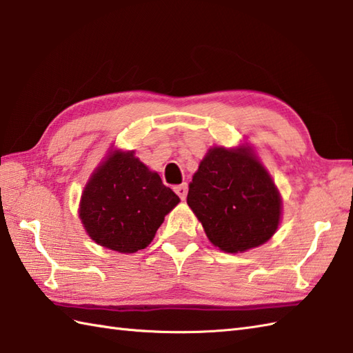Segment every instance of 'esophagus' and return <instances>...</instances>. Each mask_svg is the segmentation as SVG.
<instances>
[{
  "mask_svg": "<svg viewBox=\"0 0 353 353\" xmlns=\"http://www.w3.org/2000/svg\"><path fill=\"white\" fill-rule=\"evenodd\" d=\"M174 191H176V194H177L179 197H181L182 200H185L186 199V194H188V185H186V183L179 185V186H176Z\"/></svg>",
  "mask_w": 353,
  "mask_h": 353,
  "instance_id": "obj_1",
  "label": "esophagus"
}]
</instances>
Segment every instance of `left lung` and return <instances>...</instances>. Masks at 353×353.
<instances>
[{
  "mask_svg": "<svg viewBox=\"0 0 353 353\" xmlns=\"http://www.w3.org/2000/svg\"><path fill=\"white\" fill-rule=\"evenodd\" d=\"M186 203L209 241L226 253L267 243L282 219L281 192L249 144L209 148L194 172Z\"/></svg>",
  "mask_w": 353,
  "mask_h": 353,
  "instance_id": "left-lung-1",
  "label": "left lung"
}]
</instances>
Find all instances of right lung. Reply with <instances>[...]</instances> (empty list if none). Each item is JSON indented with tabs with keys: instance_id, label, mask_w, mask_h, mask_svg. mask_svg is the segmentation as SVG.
<instances>
[{
	"instance_id": "1",
	"label": "right lung",
	"mask_w": 353,
	"mask_h": 353,
	"mask_svg": "<svg viewBox=\"0 0 353 353\" xmlns=\"http://www.w3.org/2000/svg\"><path fill=\"white\" fill-rule=\"evenodd\" d=\"M181 199L134 150L112 148L81 192L79 216L97 244L118 253H134L153 241L165 215Z\"/></svg>"
}]
</instances>
